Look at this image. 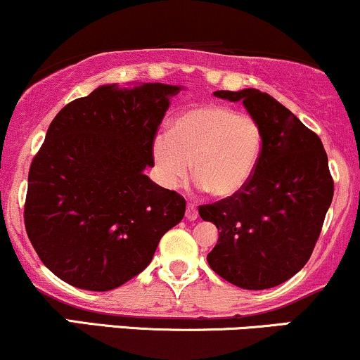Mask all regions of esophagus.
<instances>
[{
	"label": "esophagus",
	"instance_id": "obj_1",
	"mask_svg": "<svg viewBox=\"0 0 360 360\" xmlns=\"http://www.w3.org/2000/svg\"><path fill=\"white\" fill-rule=\"evenodd\" d=\"M186 218L191 219V221L198 218V207L194 202H188V207H186Z\"/></svg>",
	"mask_w": 360,
	"mask_h": 360
}]
</instances>
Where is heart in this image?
<instances>
[{
    "instance_id": "1",
    "label": "heart",
    "mask_w": 360,
    "mask_h": 360,
    "mask_svg": "<svg viewBox=\"0 0 360 360\" xmlns=\"http://www.w3.org/2000/svg\"><path fill=\"white\" fill-rule=\"evenodd\" d=\"M263 147L262 125L253 115L218 103L183 112L171 132L154 139L153 153L164 184L176 188L189 176L214 198H231L246 188Z\"/></svg>"
}]
</instances>
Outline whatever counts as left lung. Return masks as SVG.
<instances>
[{
    "label": "left lung",
    "mask_w": 360,
    "mask_h": 360,
    "mask_svg": "<svg viewBox=\"0 0 360 360\" xmlns=\"http://www.w3.org/2000/svg\"><path fill=\"white\" fill-rule=\"evenodd\" d=\"M214 95L243 102L262 125L263 147L245 189L199 206V216L219 231L207 263L240 288L276 287L305 266L322 231L333 196L327 153L317 134L271 95L257 89Z\"/></svg>",
    "instance_id": "1"
}]
</instances>
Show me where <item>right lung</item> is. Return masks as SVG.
Instances as JSON below:
<instances>
[{"label": "right lung", "instance_id": "obj_1", "mask_svg": "<svg viewBox=\"0 0 360 360\" xmlns=\"http://www.w3.org/2000/svg\"><path fill=\"white\" fill-rule=\"evenodd\" d=\"M179 86L102 85L63 107L33 158L25 228L51 274L107 292L141 274L184 218L181 194L144 174Z\"/></svg>", "mask_w": 360, "mask_h": 360}]
</instances>
